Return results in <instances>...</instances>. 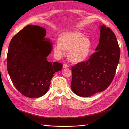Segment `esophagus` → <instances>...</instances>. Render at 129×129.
I'll use <instances>...</instances> for the list:
<instances>
[{
  "mask_svg": "<svg viewBox=\"0 0 129 129\" xmlns=\"http://www.w3.org/2000/svg\"><path fill=\"white\" fill-rule=\"evenodd\" d=\"M69 67L68 65H67V64H63V68H64V69L67 68V67Z\"/></svg>",
  "mask_w": 129,
  "mask_h": 129,
  "instance_id": "esophagus-1",
  "label": "esophagus"
}]
</instances>
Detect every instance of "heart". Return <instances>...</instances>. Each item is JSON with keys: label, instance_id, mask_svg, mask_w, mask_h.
<instances>
[{"label": "heart", "instance_id": "1", "mask_svg": "<svg viewBox=\"0 0 129 129\" xmlns=\"http://www.w3.org/2000/svg\"><path fill=\"white\" fill-rule=\"evenodd\" d=\"M83 33L77 32H67L59 37V41L54 46V52L59 57L64 55L65 50H69L68 56L74 63L84 62L89 57L92 50L91 40L84 37Z\"/></svg>", "mask_w": 129, "mask_h": 129}]
</instances>
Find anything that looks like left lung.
<instances>
[{
  "label": "left lung",
  "instance_id": "left-lung-1",
  "mask_svg": "<svg viewBox=\"0 0 129 129\" xmlns=\"http://www.w3.org/2000/svg\"><path fill=\"white\" fill-rule=\"evenodd\" d=\"M96 52L86 62L72 67L71 89L77 96L88 97L106 89L111 84L119 62L120 50L116 36L105 25L100 26Z\"/></svg>",
  "mask_w": 129,
  "mask_h": 129
}]
</instances>
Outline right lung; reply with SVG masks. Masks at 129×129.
<instances>
[{
  "instance_id": "obj_1",
  "label": "right lung",
  "mask_w": 129,
  "mask_h": 129,
  "mask_svg": "<svg viewBox=\"0 0 129 129\" xmlns=\"http://www.w3.org/2000/svg\"><path fill=\"white\" fill-rule=\"evenodd\" d=\"M44 28L29 25L12 38L7 58V70L16 89L29 98L41 97L48 91L55 73L63 65L49 62L46 57L52 50V43Z\"/></svg>"
}]
</instances>
